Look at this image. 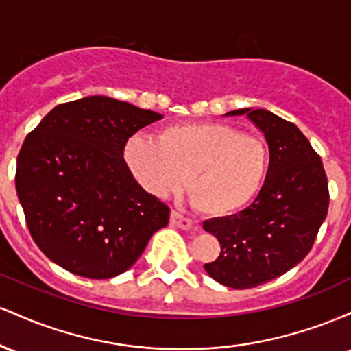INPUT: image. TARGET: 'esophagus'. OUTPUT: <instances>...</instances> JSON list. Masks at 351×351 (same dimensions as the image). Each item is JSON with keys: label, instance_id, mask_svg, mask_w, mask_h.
<instances>
[{"label": "esophagus", "instance_id": "esophagus-1", "mask_svg": "<svg viewBox=\"0 0 351 351\" xmlns=\"http://www.w3.org/2000/svg\"><path fill=\"white\" fill-rule=\"evenodd\" d=\"M170 223H171V226L184 229V231H188V229L193 228V221L184 215H181L180 211H175V209L170 213Z\"/></svg>", "mask_w": 351, "mask_h": 351}]
</instances>
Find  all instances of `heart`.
Returning <instances> with one entry per match:
<instances>
[{"label":"heart","instance_id":"obj_1","mask_svg":"<svg viewBox=\"0 0 351 351\" xmlns=\"http://www.w3.org/2000/svg\"><path fill=\"white\" fill-rule=\"evenodd\" d=\"M125 162L148 193L168 196L188 181L193 206L209 216H229L251 204L271 165L267 143L219 122L171 125L158 140L134 135Z\"/></svg>","mask_w":351,"mask_h":351}]
</instances>
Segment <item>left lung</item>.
I'll return each mask as SVG.
<instances>
[{
  "instance_id": "8db88e82",
  "label": "left lung",
  "mask_w": 351,
  "mask_h": 351,
  "mask_svg": "<svg viewBox=\"0 0 351 351\" xmlns=\"http://www.w3.org/2000/svg\"><path fill=\"white\" fill-rule=\"evenodd\" d=\"M263 132L271 153L267 178L251 206L203 223L221 252L204 264L213 279L251 289L295 267L310 252L328 211V181L320 155L299 128L264 108H239Z\"/></svg>"
}]
</instances>
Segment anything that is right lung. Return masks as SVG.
I'll list each match as a JSON object with an SVG mask.
<instances>
[{
	"instance_id": "add662e5",
	"label": "right lung",
	"mask_w": 351,
	"mask_h": 351,
	"mask_svg": "<svg viewBox=\"0 0 351 351\" xmlns=\"http://www.w3.org/2000/svg\"><path fill=\"white\" fill-rule=\"evenodd\" d=\"M162 115L92 95L54 107L24 140L16 193L47 257L75 276L110 279L132 267L170 208L136 183L128 138Z\"/></svg>"
}]
</instances>
